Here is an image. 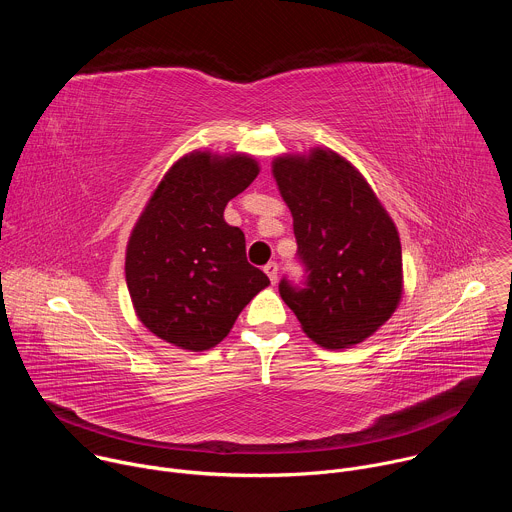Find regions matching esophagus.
Segmentation results:
<instances>
[{
  "instance_id": "1",
  "label": "esophagus",
  "mask_w": 512,
  "mask_h": 512,
  "mask_svg": "<svg viewBox=\"0 0 512 512\" xmlns=\"http://www.w3.org/2000/svg\"><path fill=\"white\" fill-rule=\"evenodd\" d=\"M263 271L267 273V277L271 279V283H275V281H277V273H279V267H277V263H275V261H269V263L263 267Z\"/></svg>"
}]
</instances>
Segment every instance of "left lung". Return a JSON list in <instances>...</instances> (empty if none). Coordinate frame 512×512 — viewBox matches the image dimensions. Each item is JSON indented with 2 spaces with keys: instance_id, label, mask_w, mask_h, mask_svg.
Instances as JSON below:
<instances>
[{
  "instance_id": "obj_1",
  "label": "left lung",
  "mask_w": 512,
  "mask_h": 512,
  "mask_svg": "<svg viewBox=\"0 0 512 512\" xmlns=\"http://www.w3.org/2000/svg\"><path fill=\"white\" fill-rule=\"evenodd\" d=\"M294 216L300 283L283 277L281 300L326 348L358 344L395 312L403 289L401 243L379 198L344 158L314 150L273 162Z\"/></svg>"
}]
</instances>
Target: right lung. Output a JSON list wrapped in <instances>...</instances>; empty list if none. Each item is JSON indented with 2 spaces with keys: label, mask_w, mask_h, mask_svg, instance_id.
<instances>
[{
  "label": "right lung",
  "mask_w": 512,
  "mask_h": 512,
  "mask_svg": "<svg viewBox=\"0 0 512 512\" xmlns=\"http://www.w3.org/2000/svg\"><path fill=\"white\" fill-rule=\"evenodd\" d=\"M257 174L249 156L194 152L168 170L141 212L125 279L139 320L162 340L194 352L216 346L269 285L247 261L243 231L223 216Z\"/></svg>",
  "instance_id": "1"
}]
</instances>
